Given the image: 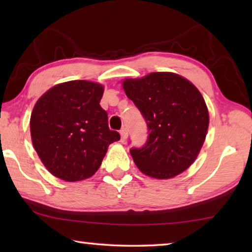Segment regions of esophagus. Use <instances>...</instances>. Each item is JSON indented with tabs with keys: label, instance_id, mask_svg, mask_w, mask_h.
I'll return each instance as SVG.
<instances>
[{
	"label": "esophagus",
	"instance_id": "34e87169",
	"mask_svg": "<svg viewBox=\"0 0 252 252\" xmlns=\"http://www.w3.org/2000/svg\"><path fill=\"white\" fill-rule=\"evenodd\" d=\"M120 134H121V139H122V141H125V140L127 138V130H126V127H122V129L120 130Z\"/></svg>",
	"mask_w": 252,
	"mask_h": 252
}]
</instances>
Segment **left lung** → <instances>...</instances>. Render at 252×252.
I'll return each mask as SVG.
<instances>
[{
    "label": "left lung",
    "instance_id": "obj_1",
    "mask_svg": "<svg viewBox=\"0 0 252 252\" xmlns=\"http://www.w3.org/2000/svg\"><path fill=\"white\" fill-rule=\"evenodd\" d=\"M123 89L148 126L144 146L130 149L140 171L156 179H170L189 168L209 126L208 108L198 89L171 72L126 79Z\"/></svg>",
    "mask_w": 252,
    "mask_h": 252
}]
</instances>
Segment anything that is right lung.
<instances>
[{
  "instance_id": "obj_1",
  "label": "right lung",
  "mask_w": 252,
  "mask_h": 252,
  "mask_svg": "<svg viewBox=\"0 0 252 252\" xmlns=\"http://www.w3.org/2000/svg\"><path fill=\"white\" fill-rule=\"evenodd\" d=\"M102 95L101 84L75 80L51 88L34 105L32 143L54 177L69 182L92 177L108 147L120 140L119 132L109 129Z\"/></svg>"
}]
</instances>
